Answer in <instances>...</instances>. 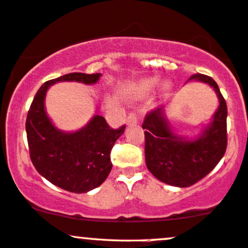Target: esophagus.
I'll return each instance as SVG.
<instances>
[{
  "instance_id": "esophagus-1",
  "label": "esophagus",
  "mask_w": 248,
  "mask_h": 248,
  "mask_svg": "<svg viewBox=\"0 0 248 248\" xmlns=\"http://www.w3.org/2000/svg\"><path fill=\"white\" fill-rule=\"evenodd\" d=\"M138 120H139L138 113H135V111H132V113H129L128 116H127V124H137Z\"/></svg>"
}]
</instances>
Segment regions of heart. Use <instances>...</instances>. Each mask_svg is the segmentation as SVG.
<instances>
[{
    "instance_id": "heart-1",
    "label": "heart",
    "mask_w": 248,
    "mask_h": 248,
    "mask_svg": "<svg viewBox=\"0 0 248 248\" xmlns=\"http://www.w3.org/2000/svg\"><path fill=\"white\" fill-rule=\"evenodd\" d=\"M157 78H146L145 81H142V83L140 84V91L142 93H147V92H151L152 89L156 86Z\"/></svg>"
}]
</instances>
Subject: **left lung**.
Returning a JSON list of instances; mask_svg holds the SVG:
<instances>
[{
    "instance_id": "1",
    "label": "left lung",
    "mask_w": 248,
    "mask_h": 248,
    "mask_svg": "<svg viewBox=\"0 0 248 248\" xmlns=\"http://www.w3.org/2000/svg\"><path fill=\"white\" fill-rule=\"evenodd\" d=\"M189 80H199L216 89L219 108L202 137L187 141L176 137L164 118V109L155 108L146 114V165L157 180L176 187H189L219 164L227 148V105L217 84L211 76L194 74Z\"/></svg>"
}]
</instances>
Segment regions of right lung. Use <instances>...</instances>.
Here are the masks:
<instances>
[{
	"label": "right lung",
	"mask_w": 248,
	"mask_h": 248,
	"mask_svg": "<svg viewBox=\"0 0 248 248\" xmlns=\"http://www.w3.org/2000/svg\"><path fill=\"white\" fill-rule=\"evenodd\" d=\"M99 78L100 74L70 73L47 81L37 91L27 115V140L32 165L51 184L73 193L88 192L107 179L111 170V148L126 126L113 129L105 118L95 115L78 132H61L46 114V92L59 81L91 84Z\"/></svg>",
	"instance_id": "1"
}]
</instances>
